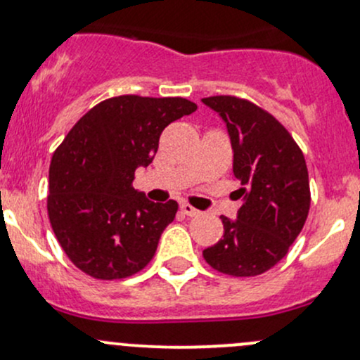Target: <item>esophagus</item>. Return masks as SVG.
<instances>
[{
	"mask_svg": "<svg viewBox=\"0 0 360 360\" xmlns=\"http://www.w3.org/2000/svg\"><path fill=\"white\" fill-rule=\"evenodd\" d=\"M181 212H183L184 215H188V217H198V215H200V210H196V208H193L189 203H183V205H181Z\"/></svg>",
	"mask_w": 360,
	"mask_h": 360,
	"instance_id": "34e87169",
	"label": "esophagus"
}]
</instances>
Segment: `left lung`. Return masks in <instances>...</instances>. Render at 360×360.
Wrapping results in <instances>:
<instances>
[{
    "instance_id": "obj_1",
    "label": "left lung",
    "mask_w": 360,
    "mask_h": 360,
    "mask_svg": "<svg viewBox=\"0 0 360 360\" xmlns=\"http://www.w3.org/2000/svg\"><path fill=\"white\" fill-rule=\"evenodd\" d=\"M227 124L240 181L238 219L220 217L222 239L203 251L213 270L256 276L274 268L301 234L311 205L309 176L302 150L290 133L246 98H201Z\"/></svg>"
}]
</instances>
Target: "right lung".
<instances>
[{
	"mask_svg": "<svg viewBox=\"0 0 360 360\" xmlns=\"http://www.w3.org/2000/svg\"><path fill=\"white\" fill-rule=\"evenodd\" d=\"M195 110L183 97L105 98L56 148L47 215L63 251L84 274L126 278L153 258L177 203H153L131 183L136 169L153 160L165 126Z\"/></svg>",
	"mask_w": 360,
	"mask_h": 360,
	"instance_id": "right-lung-1",
	"label": "right lung"
}]
</instances>
